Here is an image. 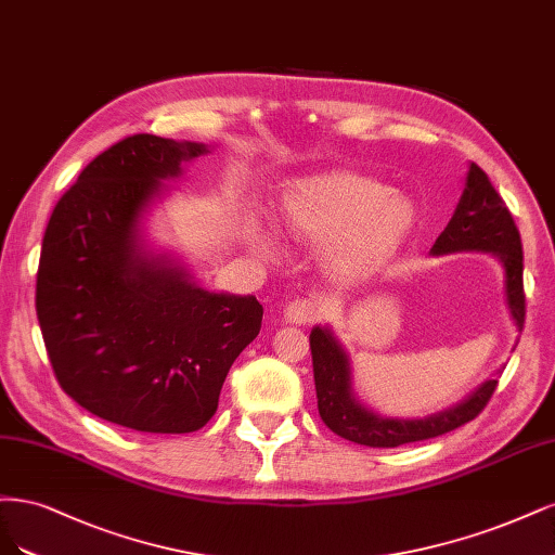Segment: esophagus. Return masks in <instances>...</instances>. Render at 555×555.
Listing matches in <instances>:
<instances>
[{
    "label": "esophagus",
    "mask_w": 555,
    "mask_h": 555,
    "mask_svg": "<svg viewBox=\"0 0 555 555\" xmlns=\"http://www.w3.org/2000/svg\"><path fill=\"white\" fill-rule=\"evenodd\" d=\"M327 313V307L320 299H295L285 307V318L291 320L293 325H304V323H313V320L323 318Z\"/></svg>",
    "instance_id": "1"
}]
</instances>
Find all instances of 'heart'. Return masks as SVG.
<instances>
[{"label":"heart","instance_id":"b5f03b06","mask_svg":"<svg viewBox=\"0 0 555 555\" xmlns=\"http://www.w3.org/2000/svg\"><path fill=\"white\" fill-rule=\"evenodd\" d=\"M281 223L299 242L325 244L334 238V264L357 270L401 244L415 223V207L375 177L336 170L293 182L283 193ZM256 242L270 248V240Z\"/></svg>","mask_w":555,"mask_h":555}]
</instances>
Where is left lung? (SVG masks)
Returning a JSON list of instances; mask_svg holds the SVG:
<instances>
[{
    "label": "left lung",
    "instance_id": "1",
    "mask_svg": "<svg viewBox=\"0 0 555 555\" xmlns=\"http://www.w3.org/2000/svg\"><path fill=\"white\" fill-rule=\"evenodd\" d=\"M491 251L505 267L507 304L518 332L526 323V293H524V251L521 235L512 214L493 189L487 172L470 164L466 189L459 201L452 221L440 232L431 251ZM313 357V380L318 397L320 420L330 431L350 442L366 447H399L405 442H420L450 434L454 428L473 422L491 401L498 380L481 385L475 395L447 413L428 420H383L362 408L350 395V366L348 357L334 341L327 330L315 327L309 336Z\"/></svg>",
    "mask_w": 555,
    "mask_h": 555
}]
</instances>
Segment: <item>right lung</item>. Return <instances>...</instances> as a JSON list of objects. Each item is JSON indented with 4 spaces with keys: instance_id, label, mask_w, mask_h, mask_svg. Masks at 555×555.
Masks as SVG:
<instances>
[{
    "instance_id": "right-lung-1",
    "label": "right lung",
    "mask_w": 555,
    "mask_h": 555,
    "mask_svg": "<svg viewBox=\"0 0 555 555\" xmlns=\"http://www.w3.org/2000/svg\"><path fill=\"white\" fill-rule=\"evenodd\" d=\"M195 142L135 133L89 164L52 209L37 315L55 378L89 413L145 434H191L262 323L260 301L214 295L140 254L138 221Z\"/></svg>"
}]
</instances>
